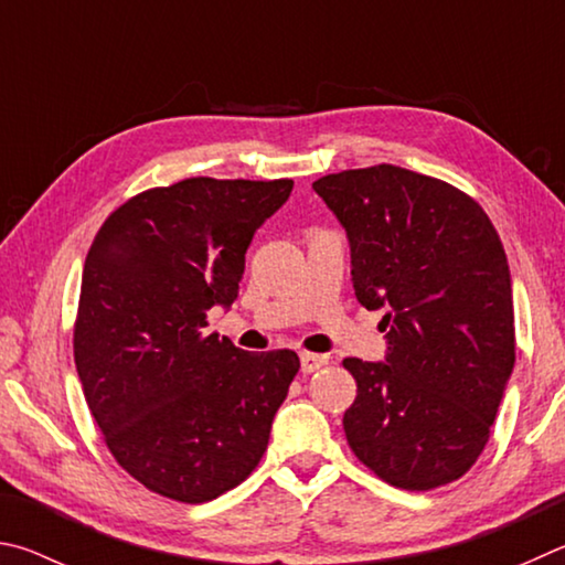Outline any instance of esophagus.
I'll list each match as a JSON object with an SVG mask.
<instances>
[{
    "label": "esophagus",
    "instance_id": "1",
    "mask_svg": "<svg viewBox=\"0 0 565 565\" xmlns=\"http://www.w3.org/2000/svg\"><path fill=\"white\" fill-rule=\"evenodd\" d=\"M328 362H330L328 354H318V352H302V354H300V370H302L305 374H310V372H315V370L324 367V364H328Z\"/></svg>",
    "mask_w": 565,
    "mask_h": 565
}]
</instances>
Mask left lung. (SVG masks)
Wrapping results in <instances>:
<instances>
[{
  "mask_svg": "<svg viewBox=\"0 0 565 565\" xmlns=\"http://www.w3.org/2000/svg\"><path fill=\"white\" fill-rule=\"evenodd\" d=\"M350 237L354 295L384 310V362L348 358V444L382 481L431 491L491 437L516 362L507 253L483 207L439 178L380 163L312 183Z\"/></svg>",
  "mask_w": 565,
  "mask_h": 565,
  "instance_id": "8db88e82",
  "label": "left lung"
}]
</instances>
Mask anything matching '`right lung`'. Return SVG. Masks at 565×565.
I'll use <instances>...</instances> for the list:
<instances>
[{"label": "right lung", "instance_id": "obj_1", "mask_svg": "<svg viewBox=\"0 0 565 565\" xmlns=\"http://www.w3.org/2000/svg\"><path fill=\"white\" fill-rule=\"evenodd\" d=\"M290 178H185L128 198L88 247L74 362L108 451L158 497L203 503L260 463L300 370L292 350L243 352L207 334L231 305L257 227Z\"/></svg>", "mask_w": 565, "mask_h": 565}]
</instances>
